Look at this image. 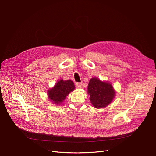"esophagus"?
Instances as JSON below:
<instances>
[{
    "label": "esophagus",
    "instance_id": "1",
    "mask_svg": "<svg viewBox=\"0 0 156 156\" xmlns=\"http://www.w3.org/2000/svg\"><path fill=\"white\" fill-rule=\"evenodd\" d=\"M75 86L77 88H80L82 86V83H79V82H76L75 83Z\"/></svg>",
    "mask_w": 156,
    "mask_h": 156
}]
</instances>
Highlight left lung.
<instances>
[{
  "instance_id": "left-lung-1",
  "label": "left lung",
  "mask_w": 156,
  "mask_h": 156,
  "mask_svg": "<svg viewBox=\"0 0 156 156\" xmlns=\"http://www.w3.org/2000/svg\"><path fill=\"white\" fill-rule=\"evenodd\" d=\"M87 93L90 101L96 108H104L109 104L115 96L112 86L108 82H102L98 78H91L88 84Z\"/></svg>"
}]
</instances>
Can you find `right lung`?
Here are the masks:
<instances>
[{
	"label": "right lung",
	"mask_w": 156,
	"mask_h": 156,
	"mask_svg": "<svg viewBox=\"0 0 156 156\" xmlns=\"http://www.w3.org/2000/svg\"><path fill=\"white\" fill-rule=\"evenodd\" d=\"M74 89L75 85L72 81L61 80L48 91V96L54 103L60 104L71 91H73Z\"/></svg>",
	"instance_id": "obj_1"
}]
</instances>
